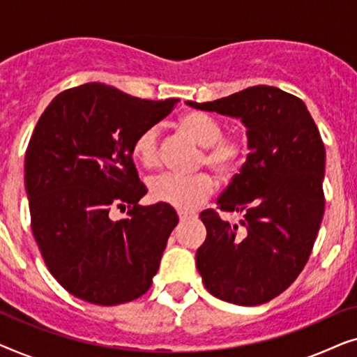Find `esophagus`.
Instances as JSON below:
<instances>
[{
	"mask_svg": "<svg viewBox=\"0 0 357 357\" xmlns=\"http://www.w3.org/2000/svg\"><path fill=\"white\" fill-rule=\"evenodd\" d=\"M195 214L192 213H187V211H178V219L180 222H185V221H190V219H193Z\"/></svg>",
	"mask_w": 357,
	"mask_h": 357,
	"instance_id": "1",
	"label": "esophagus"
}]
</instances>
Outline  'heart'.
I'll return each mask as SVG.
<instances>
[{
    "label": "heart",
    "instance_id": "heart-1",
    "mask_svg": "<svg viewBox=\"0 0 357 357\" xmlns=\"http://www.w3.org/2000/svg\"><path fill=\"white\" fill-rule=\"evenodd\" d=\"M178 126L183 133L203 146L198 165H208L218 177L232 178L242 167L247 155L245 139L238 135H222V121L211 114L192 110L180 116ZM131 154L146 169L159 164V131L149 126L139 131ZM214 192V180L209 174L199 172L193 175L162 174L149 182V197L154 202L169 204L180 211H192L202 206Z\"/></svg>",
    "mask_w": 357,
    "mask_h": 357
}]
</instances>
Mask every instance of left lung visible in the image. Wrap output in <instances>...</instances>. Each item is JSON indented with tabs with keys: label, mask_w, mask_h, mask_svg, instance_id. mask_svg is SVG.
Returning a JSON list of instances; mask_svg holds the SVG:
<instances>
[{
	"label": "left lung",
	"mask_w": 357,
	"mask_h": 357,
	"mask_svg": "<svg viewBox=\"0 0 357 357\" xmlns=\"http://www.w3.org/2000/svg\"><path fill=\"white\" fill-rule=\"evenodd\" d=\"M187 104L241 119L250 149L241 174L218 198L221 211L243 214V231L204 209L199 218L206 241L197 250L198 273L218 299L265 304L301 275L319 234L325 211L319 128L299 97L273 86Z\"/></svg>",
	"instance_id": "left-lung-1"
}]
</instances>
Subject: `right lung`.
Wrapping results in <instances>:
<instances>
[{"instance_id": "right-lung-1", "label": "right lung", "mask_w": 357, "mask_h": 357, "mask_svg": "<svg viewBox=\"0 0 357 357\" xmlns=\"http://www.w3.org/2000/svg\"><path fill=\"white\" fill-rule=\"evenodd\" d=\"M177 102L89 82L58 94L38 119L24 165L32 232L48 271L73 296L119 305L153 284L178 216L169 204L138 203L148 190L131 144ZM114 207L129 216L112 222Z\"/></svg>"}]
</instances>
